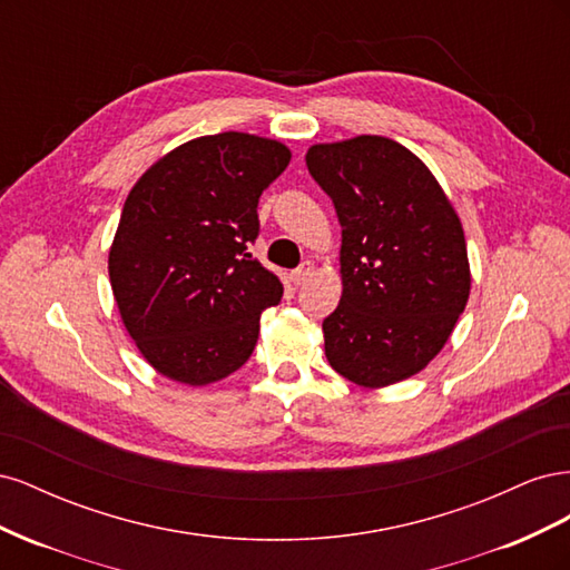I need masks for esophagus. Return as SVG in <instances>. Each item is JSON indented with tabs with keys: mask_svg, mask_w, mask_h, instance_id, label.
<instances>
[{
	"mask_svg": "<svg viewBox=\"0 0 570 570\" xmlns=\"http://www.w3.org/2000/svg\"><path fill=\"white\" fill-rule=\"evenodd\" d=\"M314 273V264L312 262H304V264H299L295 271H292V275H289V281L295 283V285H304L306 281H308V275Z\"/></svg>",
	"mask_w": 570,
	"mask_h": 570,
	"instance_id": "obj_1",
	"label": "esophagus"
}]
</instances>
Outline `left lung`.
Instances as JSON below:
<instances>
[{"mask_svg":"<svg viewBox=\"0 0 570 570\" xmlns=\"http://www.w3.org/2000/svg\"><path fill=\"white\" fill-rule=\"evenodd\" d=\"M306 168L342 226L325 356L354 385L400 383L444 347L469 302L459 216L428 166L390 137L314 145Z\"/></svg>","mask_w":570,"mask_h":570,"instance_id":"obj_1","label":"left lung"}]
</instances>
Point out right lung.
<instances>
[{"label": "right lung", "mask_w": 570, "mask_h": 570, "mask_svg": "<svg viewBox=\"0 0 570 570\" xmlns=\"http://www.w3.org/2000/svg\"><path fill=\"white\" fill-rule=\"evenodd\" d=\"M289 149L247 132H218L174 149L135 183L109 252L126 331L161 375L209 385L252 356L258 318L283 285L249 245L258 197Z\"/></svg>", "instance_id": "add662e5"}]
</instances>
